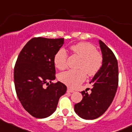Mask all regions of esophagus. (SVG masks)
Returning <instances> with one entry per match:
<instances>
[{"label":"esophagus","mask_w":132,"mask_h":132,"mask_svg":"<svg viewBox=\"0 0 132 132\" xmlns=\"http://www.w3.org/2000/svg\"><path fill=\"white\" fill-rule=\"evenodd\" d=\"M67 92H68V93H73V92H74V90H73L71 89V88H68Z\"/></svg>","instance_id":"obj_1"}]
</instances>
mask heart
Returning <instances> with one entry per match:
<instances>
[{
    "mask_svg": "<svg viewBox=\"0 0 132 132\" xmlns=\"http://www.w3.org/2000/svg\"><path fill=\"white\" fill-rule=\"evenodd\" d=\"M73 54L80 58L77 70H69L60 73L59 79L62 82L71 87H76L82 83L86 74L95 75L100 69L103 63V56L95 46L88 42H80L70 47ZM68 54L63 48L60 49L53 58L55 66L60 69L66 67Z\"/></svg>",
    "mask_w": 132,
    "mask_h": 132,
    "instance_id": "heart-1",
    "label": "heart"
}]
</instances>
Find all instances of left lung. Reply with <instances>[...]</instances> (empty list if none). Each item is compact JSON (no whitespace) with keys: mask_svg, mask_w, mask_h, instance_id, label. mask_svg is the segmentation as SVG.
<instances>
[{"mask_svg":"<svg viewBox=\"0 0 132 132\" xmlns=\"http://www.w3.org/2000/svg\"><path fill=\"white\" fill-rule=\"evenodd\" d=\"M103 56L102 66L90 84L91 93L81 92L82 101L74 105L76 113L82 119L93 120L103 115L108 109L116 93L119 82L117 60L110 48L99 40Z\"/></svg>","mask_w":132,"mask_h":132,"instance_id":"8db88e82","label":"left lung"}]
</instances>
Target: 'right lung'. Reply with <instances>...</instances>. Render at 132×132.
Instances as JSON below:
<instances>
[{
    "instance_id": "right-lung-1",
    "label": "right lung",
    "mask_w": 132,
    "mask_h": 132,
    "mask_svg": "<svg viewBox=\"0 0 132 132\" xmlns=\"http://www.w3.org/2000/svg\"><path fill=\"white\" fill-rule=\"evenodd\" d=\"M64 44V38L34 37L19 54L14 68V82L19 100L33 117L45 118L56 110L67 87L55 79L53 58ZM50 84H49V82ZM48 86L44 88V84Z\"/></svg>"
}]
</instances>
